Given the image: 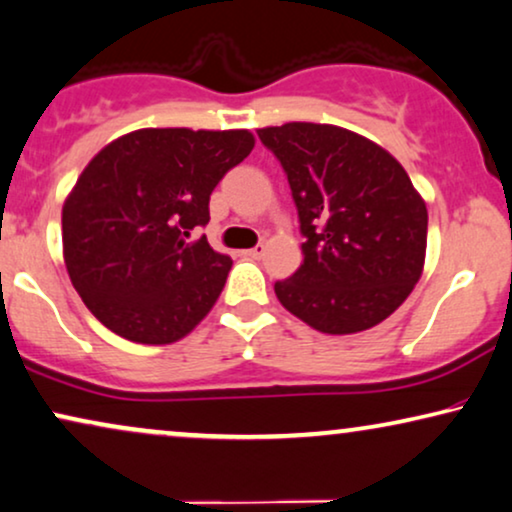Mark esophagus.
Segmentation results:
<instances>
[{
	"label": "esophagus",
	"instance_id": "esophagus-1",
	"mask_svg": "<svg viewBox=\"0 0 512 512\" xmlns=\"http://www.w3.org/2000/svg\"><path fill=\"white\" fill-rule=\"evenodd\" d=\"M263 254H265V244H256L254 249L247 251V256H251V258H261Z\"/></svg>",
	"mask_w": 512,
	"mask_h": 512
}]
</instances>
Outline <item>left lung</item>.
<instances>
[{
    "label": "left lung",
    "instance_id": "8db88e82",
    "mask_svg": "<svg viewBox=\"0 0 512 512\" xmlns=\"http://www.w3.org/2000/svg\"><path fill=\"white\" fill-rule=\"evenodd\" d=\"M287 171L303 263L275 284L280 303L322 334L381 324L421 280L428 209L386 148L336 124L258 129Z\"/></svg>",
    "mask_w": 512,
    "mask_h": 512
}]
</instances>
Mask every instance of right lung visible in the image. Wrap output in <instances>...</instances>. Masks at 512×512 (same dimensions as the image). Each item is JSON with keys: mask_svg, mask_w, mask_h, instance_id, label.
I'll return each instance as SVG.
<instances>
[{"mask_svg": "<svg viewBox=\"0 0 512 512\" xmlns=\"http://www.w3.org/2000/svg\"><path fill=\"white\" fill-rule=\"evenodd\" d=\"M254 143L247 129H138L86 164L63 202V261L103 327L167 345L209 315L232 261L192 230Z\"/></svg>", "mask_w": 512, "mask_h": 512, "instance_id": "1", "label": "right lung"}]
</instances>
